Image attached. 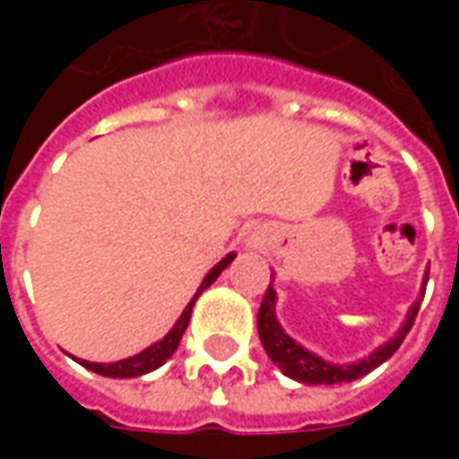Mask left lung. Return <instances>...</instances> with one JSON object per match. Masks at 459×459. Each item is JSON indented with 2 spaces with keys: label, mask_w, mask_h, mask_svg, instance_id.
<instances>
[{
  "label": "left lung",
  "mask_w": 459,
  "mask_h": 459,
  "mask_svg": "<svg viewBox=\"0 0 459 459\" xmlns=\"http://www.w3.org/2000/svg\"><path fill=\"white\" fill-rule=\"evenodd\" d=\"M418 309H420V302H415L413 307H411L408 319H405V325L401 327V332H398L391 342H385L381 349H376L368 359H361L359 364L337 366L327 364V361H322L319 356L309 354L307 349H302L295 339H290L288 334L282 332V327L278 325V319H275V290L268 285L258 309V334L260 342H263V349H265L270 359H273V364H278L282 374L290 376V378H295L299 384H349V381H356V378H361V376H366L368 371H374L376 366H381L385 359H391V356L398 351V346L403 344V339L408 337V332L413 327L415 317H418Z\"/></svg>",
  "instance_id": "obj_1"
}]
</instances>
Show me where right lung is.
I'll return each mask as SVG.
<instances>
[{
	"instance_id": "1",
	"label": "right lung",
	"mask_w": 459,
	"mask_h": 459,
	"mask_svg": "<svg viewBox=\"0 0 459 459\" xmlns=\"http://www.w3.org/2000/svg\"><path fill=\"white\" fill-rule=\"evenodd\" d=\"M236 258L233 253L230 255H226V258L221 260L216 268L211 270L209 275H206V280L201 282L199 292H196V298H199L204 290L209 288L213 280L219 278L221 273H223V268L226 265H230V260ZM196 298L191 299L189 307L184 309V315H181L179 319H177V325L171 327V332L167 334V337L161 339V342H157V344H152L150 349H144V351H140L137 356H130V359H122V361H115V364H93V361H83V359H78L81 364L85 366V368H91V371H95V374L100 376H110V378H132V376H142V374H150V371H154V368H160L167 359H169L174 351H177V346H179L181 337H184V332H186V327H189V319H191V307H194V302H196Z\"/></svg>"
}]
</instances>
